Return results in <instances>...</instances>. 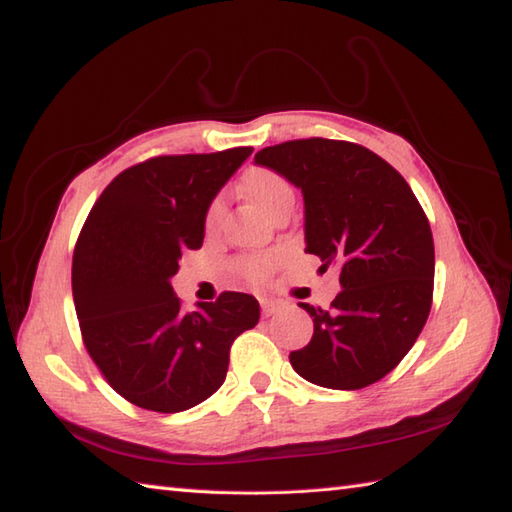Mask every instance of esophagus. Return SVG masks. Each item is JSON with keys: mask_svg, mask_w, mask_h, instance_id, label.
<instances>
[{"mask_svg": "<svg viewBox=\"0 0 512 512\" xmlns=\"http://www.w3.org/2000/svg\"><path fill=\"white\" fill-rule=\"evenodd\" d=\"M259 303H262V314H264V317H273V314L279 310V303L273 301V299H262Z\"/></svg>", "mask_w": 512, "mask_h": 512, "instance_id": "obj_1", "label": "esophagus"}]
</instances>
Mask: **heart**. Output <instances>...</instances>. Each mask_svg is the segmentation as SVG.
Masks as SVG:
<instances>
[{"mask_svg": "<svg viewBox=\"0 0 512 512\" xmlns=\"http://www.w3.org/2000/svg\"><path fill=\"white\" fill-rule=\"evenodd\" d=\"M239 193H242L250 204H255L257 209L266 215H273L279 206L295 202V193H292L288 180L268 167H250L244 173L242 182H239ZM220 217H222V202L215 200L211 202L209 211H206V217H204L206 231L213 233L215 228L220 226ZM239 268H242V273L250 281H257L259 284V281H264L268 277L270 268H273V259L270 257L244 259V262L239 264Z\"/></svg>", "mask_w": 512, "mask_h": 512, "instance_id": "1", "label": "heart"}]
</instances>
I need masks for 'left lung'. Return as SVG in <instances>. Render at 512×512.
Masks as SVG:
<instances>
[{
	"mask_svg": "<svg viewBox=\"0 0 512 512\" xmlns=\"http://www.w3.org/2000/svg\"><path fill=\"white\" fill-rule=\"evenodd\" d=\"M255 162L301 189L306 253L341 270L330 310L299 303L314 334L290 354L292 369L328 389L376 383L405 358L431 310L436 253L420 202L389 162L345 140H288Z\"/></svg>",
	"mask_w": 512,
	"mask_h": 512,
	"instance_id": "1",
	"label": "left lung"
}]
</instances>
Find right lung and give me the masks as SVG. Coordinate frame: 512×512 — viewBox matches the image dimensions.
<instances>
[{
    "mask_svg": "<svg viewBox=\"0 0 512 512\" xmlns=\"http://www.w3.org/2000/svg\"><path fill=\"white\" fill-rule=\"evenodd\" d=\"M253 154L158 156L107 184L72 257V295L92 361L118 394L160 413L187 411L222 387L228 352L259 321V303L222 292L180 310L171 288L184 250L204 242V217Z\"/></svg>",
    "mask_w": 512,
    "mask_h": 512,
    "instance_id": "add662e5",
    "label": "right lung"
}]
</instances>
